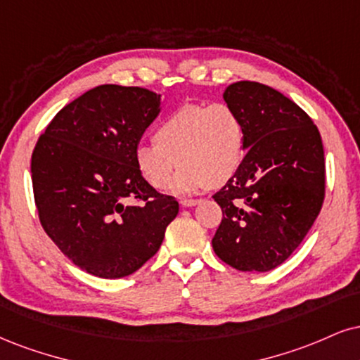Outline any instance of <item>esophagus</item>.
<instances>
[{
  "label": "esophagus",
  "instance_id": "obj_1",
  "mask_svg": "<svg viewBox=\"0 0 360 360\" xmlns=\"http://www.w3.org/2000/svg\"><path fill=\"white\" fill-rule=\"evenodd\" d=\"M199 202V199H181V205L184 207H191V206H196Z\"/></svg>",
  "mask_w": 360,
  "mask_h": 360
}]
</instances>
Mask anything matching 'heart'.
<instances>
[{"instance_id": "b5f03b06", "label": "heart", "mask_w": 360, "mask_h": 360, "mask_svg": "<svg viewBox=\"0 0 360 360\" xmlns=\"http://www.w3.org/2000/svg\"><path fill=\"white\" fill-rule=\"evenodd\" d=\"M153 139L139 142L134 150L139 174L162 191L179 164L174 191L191 194L236 176L245 158L246 127L240 112L226 102L189 103L164 117Z\"/></svg>"}]
</instances>
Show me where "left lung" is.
<instances>
[{
  "mask_svg": "<svg viewBox=\"0 0 360 360\" xmlns=\"http://www.w3.org/2000/svg\"><path fill=\"white\" fill-rule=\"evenodd\" d=\"M223 98L243 117L248 153L213 196L223 211L213 250L240 271H270L304 241L322 210V137L295 102L268 85L236 82Z\"/></svg>",
  "mask_w": 360,
  "mask_h": 360,
  "instance_id": "obj_1",
  "label": "left lung"
}]
</instances>
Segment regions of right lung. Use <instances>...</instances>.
Returning <instances> with one entry per match:
<instances>
[{
	"mask_svg": "<svg viewBox=\"0 0 360 360\" xmlns=\"http://www.w3.org/2000/svg\"><path fill=\"white\" fill-rule=\"evenodd\" d=\"M159 105L161 95L147 89L98 85L65 105L34 146L38 218L60 251L86 274H134L158 253L179 213L176 198L147 184L134 161Z\"/></svg>",
	"mask_w": 360,
	"mask_h": 360,
	"instance_id": "right-lung-1",
	"label": "right lung"
}]
</instances>
